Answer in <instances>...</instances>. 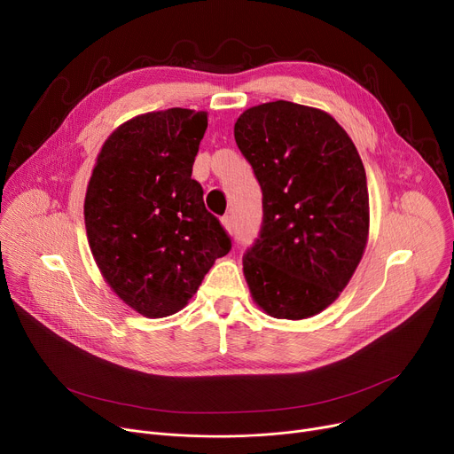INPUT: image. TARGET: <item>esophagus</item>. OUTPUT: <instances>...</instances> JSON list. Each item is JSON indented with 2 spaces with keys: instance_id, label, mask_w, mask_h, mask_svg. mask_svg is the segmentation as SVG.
Here are the masks:
<instances>
[{
  "instance_id": "esophagus-1",
  "label": "esophagus",
  "mask_w": 454,
  "mask_h": 454,
  "mask_svg": "<svg viewBox=\"0 0 454 454\" xmlns=\"http://www.w3.org/2000/svg\"><path fill=\"white\" fill-rule=\"evenodd\" d=\"M221 223H223V226H224V230H226L228 233H233L235 228H233V219L230 217V215H226V217H223Z\"/></svg>"
}]
</instances>
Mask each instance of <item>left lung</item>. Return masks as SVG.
Masks as SVG:
<instances>
[{"instance_id": "1", "label": "left lung", "mask_w": 454, "mask_h": 454, "mask_svg": "<svg viewBox=\"0 0 454 454\" xmlns=\"http://www.w3.org/2000/svg\"><path fill=\"white\" fill-rule=\"evenodd\" d=\"M233 134L263 191V228L243 257L250 294L274 318L315 317L346 289L368 243L363 160L327 112L291 101L245 110Z\"/></svg>"}]
</instances>
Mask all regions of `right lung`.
Returning <instances> with one entry per match:
<instances>
[{
	"instance_id": "add662e5",
	"label": "right lung",
	"mask_w": 454,
	"mask_h": 454,
	"mask_svg": "<svg viewBox=\"0 0 454 454\" xmlns=\"http://www.w3.org/2000/svg\"><path fill=\"white\" fill-rule=\"evenodd\" d=\"M207 114L169 108L119 125L95 160L84 199L91 255L136 313L163 318L199 291L231 248L191 178Z\"/></svg>"
}]
</instances>
